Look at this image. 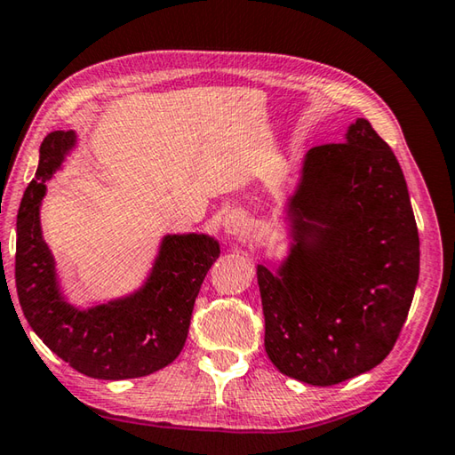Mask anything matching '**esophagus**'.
I'll return each mask as SVG.
<instances>
[{
    "label": "esophagus",
    "mask_w": 455,
    "mask_h": 455,
    "mask_svg": "<svg viewBox=\"0 0 455 455\" xmlns=\"http://www.w3.org/2000/svg\"><path fill=\"white\" fill-rule=\"evenodd\" d=\"M250 232V221L242 212H229L223 218V234L229 237H240Z\"/></svg>",
    "instance_id": "esophagus-1"
}]
</instances>
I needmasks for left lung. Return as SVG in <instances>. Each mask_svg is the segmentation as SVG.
<instances>
[{
	"label": "left lung",
	"instance_id": "1",
	"mask_svg": "<svg viewBox=\"0 0 455 455\" xmlns=\"http://www.w3.org/2000/svg\"><path fill=\"white\" fill-rule=\"evenodd\" d=\"M285 221L288 256L258 264L269 360L322 387L376 368L408 317L419 237L402 167L368 119L307 151Z\"/></svg>",
	"mask_w": 455,
	"mask_h": 455
}]
</instances>
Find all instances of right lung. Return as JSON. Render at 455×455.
Segmentation results:
<instances>
[{"instance_id":"1","label":"right lung","mask_w":455,"mask_h":455,"mask_svg":"<svg viewBox=\"0 0 455 455\" xmlns=\"http://www.w3.org/2000/svg\"><path fill=\"white\" fill-rule=\"evenodd\" d=\"M76 143L71 130L47 133L39 148L36 180L23 194L15 242L20 306L44 344L84 376H149L170 365L183 349L196 298L220 258V243L207 234H167L141 288L90 307L69 304L44 240L39 207L45 181L61 170Z\"/></svg>"}]
</instances>
